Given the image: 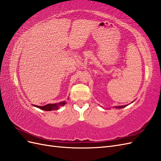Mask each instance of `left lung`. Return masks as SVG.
I'll list each match as a JSON object with an SVG mask.
<instances>
[{"instance_id": "1", "label": "left lung", "mask_w": 161, "mask_h": 161, "mask_svg": "<svg viewBox=\"0 0 161 161\" xmlns=\"http://www.w3.org/2000/svg\"><path fill=\"white\" fill-rule=\"evenodd\" d=\"M126 106H127V105H124V106H117V107H114V108H123V107H125Z\"/></svg>"}]
</instances>
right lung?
<instances>
[{
	"mask_svg": "<svg viewBox=\"0 0 161 161\" xmlns=\"http://www.w3.org/2000/svg\"><path fill=\"white\" fill-rule=\"evenodd\" d=\"M65 104H67L66 101H63V102L58 103H55V104H48L45 106H37V105H34V106L39 108L40 109L44 110V111H55V110H57L60 107L63 106Z\"/></svg>",
	"mask_w": 161,
	"mask_h": 161,
	"instance_id": "add662e5",
	"label": "right lung"
}]
</instances>
